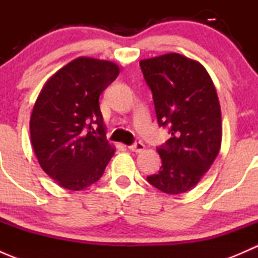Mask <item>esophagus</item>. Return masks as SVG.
Segmentation results:
<instances>
[{
    "label": "esophagus",
    "mask_w": 258,
    "mask_h": 258,
    "mask_svg": "<svg viewBox=\"0 0 258 258\" xmlns=\"http://www.w3.org/2000/svg\"><path fill=\"white\" fill-rule=\"evenodd\" d=\"M128 148L132 151V152L140 153V152H142V151L145 150V145L142 144V142H136V144L130 146Z\"/></svg>",
    "instance_id": "1"
}]
</instances>
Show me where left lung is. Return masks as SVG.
<instances>
[{
  "label": "left lung",
  "instance_id": "obj_1",
  "mask_svg": "<svg viewBox=\"0 0 258 258\" xmlns=\"http://www.w3.org/2000/svg\"><path fill=\"white\" fill-rule=\"evenodd\" d=\"M140 66L158 124L172 135L157 148L162 166L147 181L165 194H183L201 181L220 152L222 122L215 85L200 62L179 53L142 59Z\"/></svg>",
  "mask_w": 258,
  "mask_h": 258
}]
</instances>
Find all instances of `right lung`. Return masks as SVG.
<instances>
[{
  "instance_id": "add662e5",
  "label": "right lung",
  "mask_w": 258,
  "mask_h": 258,
  "mask_svg": "<svg viewBox=\"0 0 258 258\" xmlns=\"http://www.w3.org/2000/svg\"><path fill=\"white\" fill-rule=\"evenodd\" d=\"M118 74L113 62L79 57L43 85L31 114V144L58 186L71 191L91 186L116 152L105 137L98 98Z\"/></svg>"
}]
</instances>
